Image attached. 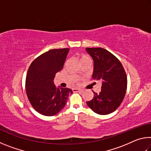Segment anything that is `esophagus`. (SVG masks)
Wrapping results in <instances>:
<instances>
[{"instance_id":"1","label":"esophagus","mask_w":151,"mask_h":151,"mask_svg":"<svg viewBox=\"0 0 151 151\" xmlns=\"http://www.w3.org/2000/svg\"><path fill=\"white\" fill-rule=\"evenodd\" d=\"M73 91H76V92H80V93H82V92L83 91V89H81V88H73Z\"/></svg>"}]
</instances>
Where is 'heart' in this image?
Returning a JSON list of instances; mask_svg holds the SVG:
<instances>
[{
    "instance_id": "heart-1",
    "label": "heart",
    "mask_w": 151,
    "mask_h": 151,
    "mask_svg": "<svg viewBox=\"0 0 151 151\" xmlns=\"http://www.w3.org/2000/svg\"><path fill=\"white\" fill-rule=\"evenodd\" d=\"M79 60H80L81 63L86 62V61H90V62H91V58L89 57L88 55H86L85 54H82L79 56Z\"/></svg>"
}]
</instances>
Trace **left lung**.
<instances>
[{"label": "left lung", "instance_id": "1", "mask_svg": "<svg viewBox=\"0 0 151 151\" xmlns=\"http://www.w3.org/2000/svg\"><path fill=\"white\" fill-rule=\"evenodd\" d=\"M94 60V80L102 82L99 93H94L87 105L96 114L104 115L114 112L121 105L127 88V77L120 60L103 48H86Z\"/></svg>", "mask_w": 151, "mask_h": 151}]
</instances>
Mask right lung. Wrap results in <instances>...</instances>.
I'll use <instances>...</instances> for the list:
<instances>
[{"label":"right lung","instance_id":"obj_1","mask_svg":"<svg viewBox=\"0 0 151 151\" xmlns=\"http://www.w3.org/2000/svg\"><path fill=\"white\" fill-rule=\"evenodd\" d=\"M69 48L52 49L36 58L28 70L25 82L29 101L36 111L45 116H54L65 106L69 94L68 88H57L56 73L63 68Z\"/></svg>","mask_w":151,"mask_h":151}]
</instances>
